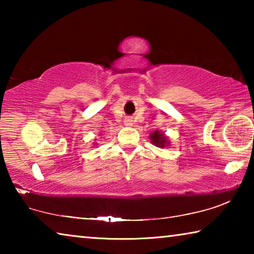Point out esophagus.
<instances>
[{
	"label": "esophagus",
	"instance_id": "obj_1",
	"mask_svg": "<svg viewBox=\"0 0 254 254\" xmlns=\"http://www.w3.org/2000/svg\"><path fill=\"white\" fill-rule=\"evenodd\" d=\"M124 124H126L127 127H130V126H132V124H133L132 119H131V118H127L126 120H124Z\"/></svg>",
	"mask_w": 254,
	"mask_h": 254
}]
</instances>
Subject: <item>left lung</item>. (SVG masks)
I'll use <instances>...</instances> for the list:
<instances>
[{
    "label": "left lung",
    "mask_w": 254,
    "mask_h": 254,
    "mask_svg": "<svg viewBox=\"0 0 254 254\" xmlns=\"http://www.w3.org/2000/svg\"><path fill=\"white\" fill-rule=\"evenodd\" d=\"M150 140H151V143L158 148H165L167 145H169L168 139H167V137L158 130L150 133Z\"/></svg>",
    "instance_id": "8db88e82"
}]
</instances>
